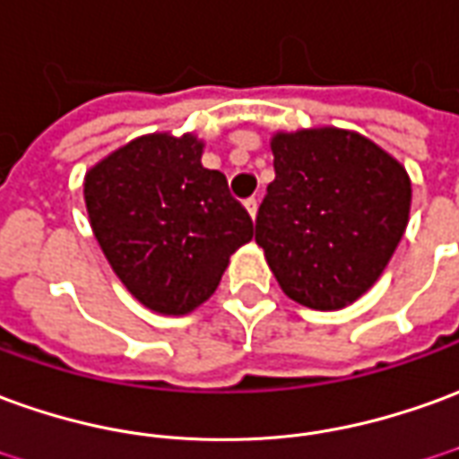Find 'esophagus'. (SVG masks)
I'll return each instance as SVG.
<instances>
[{
  "label": "esophagus",
  "mask_w": 459,
  "mask_h": 459,
  "mask_svg": "<svg viewBox=\"0 0 459 459\" xmlns=\"http://www.w3.org/2000/svg\"><path fill=\"white\" fill-rule=\"evenodd\" d=\"M243 206H246V211H248V216H251V219H255V213H258V201H255V198H248Z\"/></svg>",
  "instance_id": "esophagus-1"
}]
</instances>
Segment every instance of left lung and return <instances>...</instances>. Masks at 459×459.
<instances>
[{"instance_id":"1","label":"left lung","mask_w":459,"mask_h":459,"mask_svg":"<svg viewBox=\"0 0 459 459\" xmlns=\"http://www.w3.org/2000/svg\"><path fill=\"white\" fill-rule=\"evenodd\" d=\"M275 178L255 243L283 293L313 310H341L383 275L408 229L405 166L363 134L335 126L275 131Z\"/></svg>"}]
</instances>
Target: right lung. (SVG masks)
I'll use <instances>...</instances> for the list:
<instances>
[{"mask_svg": "<svg viewBox=\"0 0 459 459\" xmlns=\"http://www.w3.org/2000/svg\"><path fill=\"white\" fill-rule=\"evenodd\" d=\"M196 134H146L94 163L84 204L108 265L153 313L186 316L206 303L253 221L226 176L204 169Z\"/></svg>", "mask_w": 459, "mask_h": 459, "instance_id": "add662e5", "label": "right lung"}]
</instances>
